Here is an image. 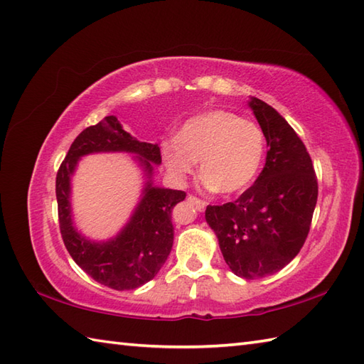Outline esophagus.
Listing matches in <instances>:
<instances>
[{"mask_svg":"<svg viewBox=\"0 0 364 364\" xmlns=\"http://www.w3.org/2000/svg\"><path fill=\"white\" fill-rule=\"evenodd\" d=\"M188 202L194 205L198 211H203L205 208H206V202H203V200H200V198H197L194 196H189L188 197Z\"/></svg>","mask_w":364,"mask_h":364,"instance_id":"obj_1","label":"esophagus"}]
</instances>
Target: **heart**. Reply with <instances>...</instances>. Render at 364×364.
<instances>
[{
    "mask_svg": "<svg viewBox=\"0 0 364 364\" xmlns=\"http://www.w3.org/2000/svg\"><path fill=\"white\" fill-rule=\"evenodd\" d=\"M168 172L183 178L202 166L205 186L220 194H237L257 180L264 162V131L230 111L196 115L180 128L176 139L161 146Z\"/></svg>",
    "mask_w": 364,
    "mask_h": 364,
    "instance_id": "b5f03b06",
    "label": "heart"
}]
</instances>
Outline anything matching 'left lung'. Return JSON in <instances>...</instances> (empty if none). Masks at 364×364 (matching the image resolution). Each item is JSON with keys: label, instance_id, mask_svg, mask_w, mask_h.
Returning <instances> with one entry per match:
<instances>
[{"label": "left lung", "instance_id": "1", "mask_svg": "<svg viewBox=\"0 0 364 364\" xmlns=\"http://www.w3.org/2000/svg\"><path fill=\"white\" fill-rule=\"evenodd\" d=\"M249 106L269 146L264 168L236 202L208 206L205 219L231 272L257 280L282 270L304 247L318 202V180L289 123L257 97H250Z\"/></svg>", "mask_w": 364, "mask_h": 364}]
</instances>
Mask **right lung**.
Instances as JSON below:
<instances>
[{
	"mask_svg": "<svg viewBox=\"0 0 364 364\" xmlns=\"http://www.w3.org/2000/svg\"><path fill=\"white\" fill-rule=\"evenodd\" d=\"M92 152H129L143 168L146 184L127 225L107 242H92L75 230L71 215V175L77 161ZM161 164L158 144L141 142L127 133L115 115H107L75 139L56 176L59 227L73 261L107 288L136 289L154 278L173 245L172 210L186 192L158 188L153 170Z\"/></svg>",
	"mask_w": 364,
	"mask_h": 364,
	"instance_id": "1",
	"label": "right lung"
}]
</instances>
